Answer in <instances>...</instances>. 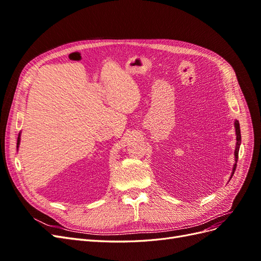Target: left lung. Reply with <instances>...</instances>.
Returning <instances> with one entry per match:
<instances>
[{"label": "left lung", "instance_id": "8db88e82", "mask_svg": "<svg viewBox=\"0 0 261 261\" xmlns=\"http://www.w3.org/2000/svg\"><path fill=\"white\" fill-rule=\"evenodd\" d=\"M234 127H235V134H236V145H235V151H234V156H235V163L233 165V170H232V174L231 177L233 176L235 169H236V163H238V159H239V151H240V146H241V128H240V123L238 120L234 121Z\"/></svg>", "mask_w": 261, "mask_h": 261}]
</instances>
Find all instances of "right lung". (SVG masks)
Masks as SVG:
<instances>
[{
  "label": "right lung",
  "mask_w": 261,
  "mask_h": 261,
  "mask_svg": "<svg viewBox=\"0 0 261 261\" xmlns=\"http://www.w3.org/2000/svg\"><path fill=\"white\" fill-rule=\"evenodd\" d=\"M19 144H20V133L18 134V138H17V149L19 147Z\"/></svg>",
  "instance_id": "right-lung-1"
}]
</instances>
